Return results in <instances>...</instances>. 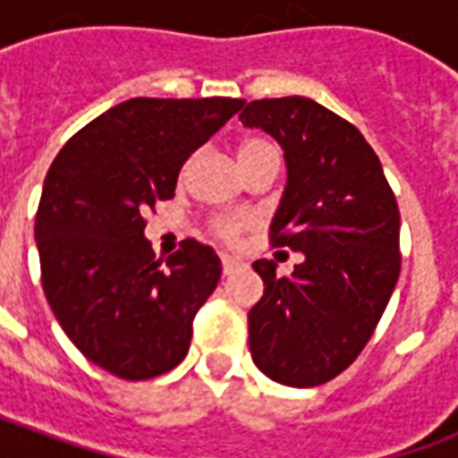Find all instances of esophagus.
<instances>
[{"label":"esophagus","mask_w":458,"mask_h":458,"mask_svg":"<svg viewBox=\"0 0 458 458\" xmlns=\"http://www.w3.org/2000/svg\"><path fill=\"white\" fill-rule=\"evenodd\" d=\"M220 259H223V275H233L242 267V259L235 258V255H223Z\"/></svg>","instance_id":"obj_1"}]
</instances>
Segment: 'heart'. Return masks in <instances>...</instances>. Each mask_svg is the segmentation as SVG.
I'll use <instances>...</instances> for the list:
<instances>
[{"label": "heart", "instance_id": "1", "mask_svg": "<svg viewBox=\"0 0 458 458\" xmlns=\"http://www.w3.org/2000/svg\"><path fill=\"white\" fill-rule=\"evenodd\" d=\"M277 149H275V144L267 140H262V137H252V140H245L238 147V164L240 169L242 166H248V164H255V161L265 159V157H275ZM248 225V220L242 218V216H218V218L210 220V230L218 235L220 240H235L245 230Z\"/></svg>", "mask_w": 458, "mask_h": 458}]
</instances>
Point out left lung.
<instances>
[{"label": "left lung", "mask_w": 458, "mask_h": 458, "mask_svg": "<svg viewBox=\"0 0 458 458\" xmlns=\"http://www.w3.org/2000/svg\"><path fill=\"white\" fill-rule=\"evenodd\" d=\"M240 122L284 149L287 189L269 242L304 252L292 277H279L272 259L252 262L265 294L248 314L250 353L277 383L324 385L360 355L393 297L400 208L373 147L324 105L252 100Z\"/></svg>", "instance_id": "1"}]
</instances>
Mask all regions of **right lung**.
<instances>
[{"label": "right lung", "mask_w": 458, "mask_h": 458, "mask_svg": "<svg viewBox=\"0 0 458 458\" xmlns=\"http://www.w3.org/2000/svg\"><path fill=\"white\" fill-rule=\"evenodd\" d=\"M242 105L131 98L75 131L46 174L34 228L44 294L75 348L114 377L149 380L189 353L220 259L186 238L164 262L141 213L174 199L191 151Z\"/></svg>", "instance_id": "right-lung-1"}]
</instances>
